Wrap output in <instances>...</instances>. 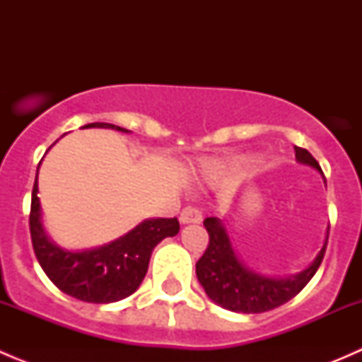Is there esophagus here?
Here are the masks:
<instances>
[{"label":"esophagus","instance_id":"1","mask_svg":"<svg viewBox=\"0 0 362 362\" xmlns=\"http://www.w3.org/2000/svg\"><path fill=\"white\" fill-rule=\"evenodd\" d=\"M203 215H202V210L196 206H185L184 210H182L180 214V222L182 224H191V222H194V224H198V222H202Z\"/></svg>","mask_w":362,"mask_h":362}]
</instances>
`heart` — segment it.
Returning <instances> with one entry per match:
<instances>
[{
	"label": "heart",
	"instance_id": "heart-1",
	"mask_svg": "<svg viewBox=\"0 0 362 362\" xmlns=\"http://www.w3.org/2000/svg\"><path fill=\"white\" fill-rule=\"evenodd\" d=\"M226 171V166L221 163H206L204 164V173H206V177L214 178V177H218V175H222Z\"/></svg>",
	"mask_w": 362,
	"mask_h": 362
}]
</instances>
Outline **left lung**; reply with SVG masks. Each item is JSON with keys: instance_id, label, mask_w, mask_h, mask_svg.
Masks as SVG:
<instances>
[{"instance_id": "8db88e82", "label": "left lung", "mask_w": 362, "mask_h": 362, "mask_svg": "<svg viewBox=\"0 0 362 362\" xmlns=\"http://www.w3.org/2000/svg\"><path fill=\"white\" fill-rule=\"evenodd\" d=\"M294 151L299 163L308 164L322 173L319 163L306 148L294 147ZM203 224L210 242L196 262V275L211 301L231 312L262 313L287 303L312 280L326 254L327 240L315 261L305 272L289 279H272L252 272L238 261L224 224L217 217H206Z\"/></svg>"}]
</instances>
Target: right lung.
Masks as SVG:
<instances>
[{
  "instance_id": "right-lung-1",
  "label": "right lung",
  "mask_w": 362,
  "mask_h": 362,
  "mask_svg": "<svg viewBox=\"0 0 362 362\" xmlns=\"http://www.w3.org/2000/svg\"><path fill=\"white\" fill-rule=\"evenodd\" d=\"M83 127H105L127 133L124 127L107 122H93ZM178 229L180 224L177 217L151 218L122 238L100 249L63 250L54 245L43 231L36 173L29 211V231L35 255L54 286L80 301L113 303L133 294L147 275L152 250L164 238L177 235Z\"/></svg>"
}]
</instances>
